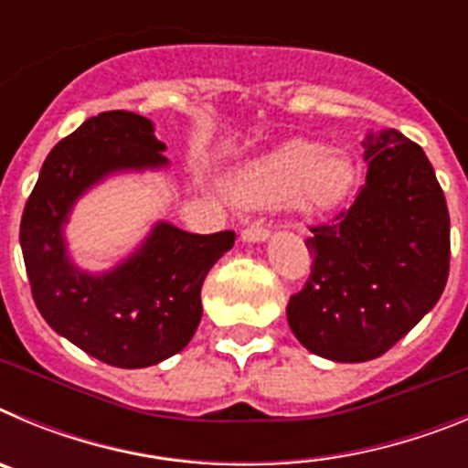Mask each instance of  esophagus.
I'll list each match as a JSON object with an SVG mask.
<instances>
[{"mask_svg": "<svg viewBox=\"0 0 468 468\" xmlns=\"http://www.w3.org/2000/svg\"><path fill=\"white\" fill-rule=\"evenodd\" d=\"M241 239L248 243L267 241V239H270V229H267L264 225H260V222H255V225H248L246 229L241 231Z\"/></svg>", "mask_w": 468, "mask_h": 468, "instance_id": "1", "label": "esophagus"}]
</instances>
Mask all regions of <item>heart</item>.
I'll use <instances>...</instances> for the list:
<instances>
[{
    "label": "heart",
    "instance_id": "heart-1",
    "mask_svg": "<svg viewBox=\"0 0 468 468\" xmlns=\"http://www.w3.org/2000/svg\"><path fill=\"white\" fill-rule=\"evenodd\" d=\"M356 185L354 161L321 143L292 140L250 161L231 180V194L246 206L291 201L302 213H325L345 201Z\"/></svg>",
    "mask_w": 468,
    "mask_h": 468
}]
</instances>
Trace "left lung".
Segmentation results:
<instances>
[{
	"label": "left lung",
	"instance_id": "obj_1",
	"mask_svg": "<svg viewBox=\"0 0 468 468\" xmlns=\"http://www.w3.org/2000/svg\"><path fill=\"white\" fill-rule=\"evenodd\" d=\"M367 176L349 210L312 227V274L288 324L316 356L373 361L431 312L450 271V215L431 161L396 128L363 140Z\"/></svg>",
	"mask_w": 468,
	"mask_h": 468
}]
</instances>
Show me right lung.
Listing matches in <instances>:
<instances>
[{"label":"right lung","mask_w":468,"mask_h":468,"mask_svg":"<svg viewBox=\"0 0 468 468\" xmlns=\"http://www.w3.org/2000/svg\"><path fill=\"white\" fill-rule=\"evenodd\" d=\"M166 144L150 119L102 112L47 156L20 220L32 297L48 325L114 367H147L183 351L201 321V285L234 246V231L189 234L156 222L128 260L89 274L68 258L63 225L74 201L119 171L164 168Z\"/></svg>","instance_id":"add662e5"}]
</instances>
